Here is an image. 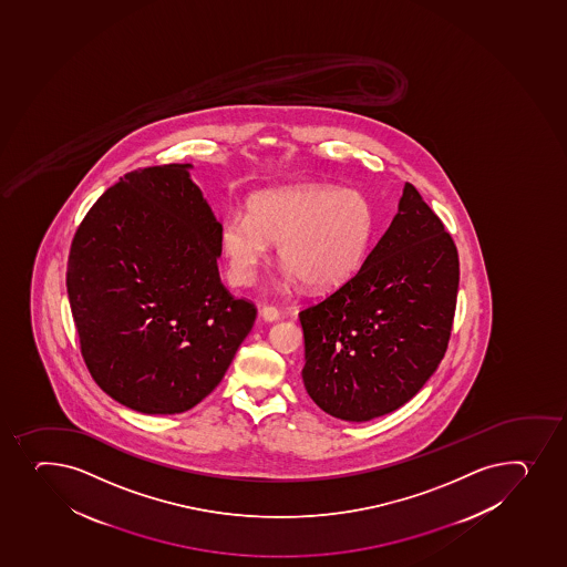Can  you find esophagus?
Returning <instances> with one entry per match:
<instances>
[{
    "label": "esophagus",
    "mask_w": 567,
    "mask_h": 567,
    "mask_svg": "<svg viewBox=\"0 0 567 567\" xmlns=\"http://www.w3.org/2000/svg\"><path fill=\"white\" fill-rule=\"evenodd\" d=\"M260 316H262L266 321H275L279 320V310L274 305H264L262 309H260Z\"/></svg>",
    "instance_id": "34e87169"
}]
</instances>
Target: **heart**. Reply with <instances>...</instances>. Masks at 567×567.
<instances>
[{"label":"heart","mask_w":567,"mask_h":567,"mask_svg":"<svg viewBox=\"0 0 567 567\" xmlns=\"http://www.w3.org/2000/svg\"><path fill=\"white\" fill-rule=\"evenodd\" d=\"M378 238V219L359 192L328 184L268 189L247 200V216L230 212L219 230L228 277L247 287L268 257L269 241L290 279L310 290H334L362 268Z\"/></svg>","instance_id":"heart-1"}]
</instances>
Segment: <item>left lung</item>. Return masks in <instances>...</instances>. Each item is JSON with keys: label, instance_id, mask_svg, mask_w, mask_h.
<instances>
[{"label": "left lung", "instance_id": "obj_1", "mask_svg": "<svg viewBox=\"0 0 567 567\" xmlns=\"http://www.w3.org/2000/svg\"><path fill=\"white\" fill-rule=\"evenodd\" d=\"M460 285L454 239L413 184L367 262L299 312L303 383L318 408L367 422L402 408L449 348Z\"/></svg>", "mask_w": 567, "mask_h": 567}]
</instances>
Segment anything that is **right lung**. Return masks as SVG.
I'll use <instances>...</instances> for the list:
<instances>
[{"mask_svg": "<svg viewBox=\"0 0 567 567\" xmlns=\"http://www.w3.org/2000/svg\"><path fill=\"white\" fill-rule=\"evenodd\" d=\"M189 164L132 171L80 223L66 292L96 385L146 415L184 413L210 394L257 307L217 271L214 212Z\"/></svg>", "mask_w": 567, "mask_h": 567, "instance_id": "1", "label": "right lung"}]
</instances>
